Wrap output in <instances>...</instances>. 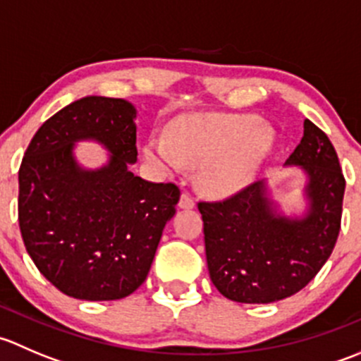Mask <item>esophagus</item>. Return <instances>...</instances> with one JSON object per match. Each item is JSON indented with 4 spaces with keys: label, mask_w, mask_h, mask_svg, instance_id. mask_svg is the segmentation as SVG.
<instances>
[{
    "label": "esophagus",
    "mask_w": 361,
    "mask_h": 361,
    "mask_svg": "<svg viewBox=\"0 0 361 361\" xmlns=\"http://www.w3.org/2000/svg\"><path fill=\"white\" fill-rule=\"evenodd\" d=\"M194 199L190 197V194H188V192H183V194H181V197H180V207L181 209H192V207H194Z\"/></svg>",
    "instance_id": "34e87169"
}]
</instances>
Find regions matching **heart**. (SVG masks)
Returning <instances> with one entry per match:
<instances>
[{
    "instance_id": "b5f03b06",
    "label": "heart",
    "mask_w": 361,
    "mask_h": 361,
    "mask_svg": "<svg viewBox=\"0 0 361 361\" xmlns=\"http://www.w3.org/2000/svg\"><path fill=\"white\" fill-rule=\"evenodd\" d=\"M274 143V134L251 115L204 116L174 123L169 140L154 136L145 155L162 169L178 173L188 166H204L201 183L216 195L245 187Z\"/></svg>"
}]
</instances>
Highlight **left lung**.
Instances as JSON below:
<instances>
[{
	"mask_svg": "<svg viewBox=\"0 0 361 361\" xmlns=\"http://www.w3.org/2000/svg\"><path fill=\"white\" fill-rule=\"evenodd\" d=\"M286 164L307 174L311 206L304 218L276 214L264 181L197 204L209 278L234 302L269 304L300 292L336 246L345 180L329 136L305 118L304 137Z\"/></svg>",
	"mask_w": 361,
	"mask_h": 361,
	"instance_id": "8db88e82",
	"label": "left lung"
}]
</instances>
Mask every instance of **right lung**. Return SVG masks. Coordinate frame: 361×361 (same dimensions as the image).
I'll use <instances>...</instances> for the list:
<instances>
[{"label":"right lung","mask_w":361,"mask_h":361,"mask_svg":"<svg viewBox=\"0 0 361 361\" xmlns=\"http://www.w3.org/2000/svg\"><path fill=\"white\" fill-rule=\"evenodd\" d=\"M136 110L116 97L89 96L50 116L19 169V227L38 271L80 300H116L140 288L154 262L180 188L129 171L137 159ZM78 139L112 152L97 171L72 159Z\"/></svg>","instance_id":"add662e5"}]
</instances>
